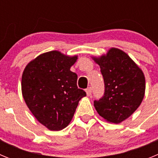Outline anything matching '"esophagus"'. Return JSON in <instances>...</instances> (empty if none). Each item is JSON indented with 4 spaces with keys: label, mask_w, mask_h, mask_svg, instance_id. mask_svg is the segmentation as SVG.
Here are the masks:
<instances>
[{
    "label": "esophagus",
    "mask_w": 158,
    "mask_h": 158,
    "mask_svg": "<svg viewBox=\"0 0 158 158\" xmlns=\"http://www.w3.org/2000/svg\"><path fill=\"white\" fill-rule=\"evenodd\" d=\"M85 91H86V94H87L88 96H91V94H92V88L91 87L88 88Z\"/></svg>",
    "instance_id": "1"
}]
</instances>
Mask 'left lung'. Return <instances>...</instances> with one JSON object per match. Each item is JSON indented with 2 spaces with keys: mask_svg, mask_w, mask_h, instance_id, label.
<instances>
[{
  "mask_svg": "<svg viewBox=\"0 0 158 158\" xmlns=\"http://www.w3.org/2000/svg\"><path fill=\"white\" fill-rule=\"evenodd\" d=\"M92 58L100 65L105 87L104 96L94 101L95 108L107 122L120 123L136 111L144 98V73L127 54L118 48Z\"/></svg>",
  "mask_w": 158,
  "mask_h": 158,
  "instance_id": "8db88e82",
  "label": "left lung"
}]
</instances>
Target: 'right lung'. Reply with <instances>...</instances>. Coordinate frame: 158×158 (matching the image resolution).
Returning <instances> with one entry per match:
<instances>
[{
    "mask_svg": "<svg viewBox=\"0 0 158 158\" xmlns=\"http://www.w3.org/2000/svg\"><path fill=\"white\" fill-rule=\"evenodd\" d=\"M77 56L60 51L43 53L23 72L22 95L39 122L51 131L66 127L85 92L77 85V75L70 70Z\"/></svg>",
    "mask_w": 158,
    "mask_h": 158,
    "instance_id": "right-lung-1",
    "label": "right lung"
}]
</instances>
